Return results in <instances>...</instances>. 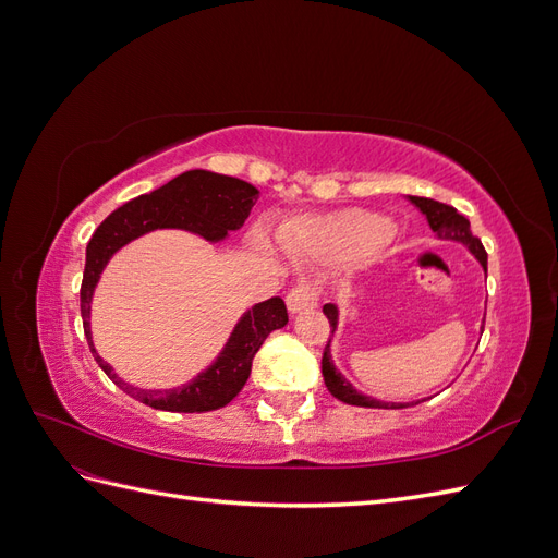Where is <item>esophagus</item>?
<instances>
[{"mask_svg":"<svg viewBox=\"0 0 558 558\" xmlns=\"http://www.w3.org/2000/svg\"><path fill=\"white\" fill-rule=\"evenodd\" d=\"M316 305H318V291H316V286L310 281L298 283L295 289L286 295V307H289L291 314L316 310Z\"/></svg>","mask_w":558,"mask_h":558,"instance_id":"1","label":"esophagus"}]
</instances>
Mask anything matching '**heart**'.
<instances>
[{"instance_id":"heart-1","label":"heart","mask_w":558,"mask_h":558,"mask_svg":"<svg viewBox=\"0 0 558 558\" xmlns=\"http://www.w3.org/2000/svg\"><path fill=\"white\" fill-rule=\"evenodd\" d=\"M388 218L365 209L307 214L286 223L279 240L286 251L302 253L326 265H351L373 256L388 240Z\"/></svg>"}]
</instances>
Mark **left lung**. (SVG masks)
Listing matches in <instances>:
<instances>
[{
  "instance_id": "1",
  "label": "left lung",
  "mask_w": 558,
  "mask_h": 558,
  "mask_svg": "<svg viewBox=\"0 0 558 558\" xmlns=\"http://www.w3.org/2000/svg\"><path fill=\"white\" fill-rule=\"evenodd\" d=\"M408 199L412 202V205L426 216V221L430 226V230L437 234L440 240H449V242H459L463 244L472 256H475L480 260V265L484 267L486 272V251L482 246V242L475 238V234L470 232V221L456 211L453 207L445 205V202H437V199H428V197H414V195H408ZM324 314L328 316L330 320V332L335 335L337 330V324H340V310H337V305H332V302H328V305H324ZM484 332V330H482ZM320 373H324V381L328 386V391L337 398L342 400L347 404H356V408H379V410H400V408H410V404H418L424 402L426 398H421L416 402H386V400H377L373 396H367L363 391H359L356 386H353L349 379H344V375L340 373V369L335 367V361L330 356V340L326 344V351H324V361H320Z\"/></svg>"
}]
</instances>
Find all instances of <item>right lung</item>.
Listing matches in <instances>:
<instances>
[{"instance_id":"1","label":"right lung","mask_w":558,"mask_h":558,"mask_svg":"<svg viewBox=\"0 0 558 558\" xmlns=\"http://www.w3.org/2000/svg\"><path fill=\"white\" fill-rule=\"evenodd\" d=\"M258 195L260 193L256 185L242 179L207 170H191L167 181L148 195L125 202L95 230L86 248V269H83L81 283L83 332L88 337V347L97 365L134 400L165 412H211L226 408L246 384L253 356L265 342V337L289 324V314H286L281 298L258 302V305H253L240 316L221 353L211 365L197 373V377L181 386L165 388V391H148V388H137L118 377L93 344L90 302L107 263L118 248H123L132 240L165 228L193 232L211 244L223 242L230 238L232 230H240L244 226Z\"/></svg>"}]
</instances>
